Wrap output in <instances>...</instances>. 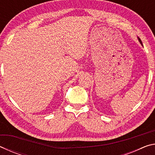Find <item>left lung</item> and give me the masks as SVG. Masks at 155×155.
<instances>
[{
    "mask_svg": "<svg viewBox=\"0 0 155 155\" xmlns=\"http://www.w3.org/2000/svg\"><path fill=\"white\" fill-rule=\"evenodd\" d=\"M139 41H140V42L141 44V45H142V42H141V40H140V38H139Z\"/></svg>",
    "mask_w": 155,
    "mask_h": 155,
    "instance_id": "1",
    "label": "left lung"
}]
</instances>
